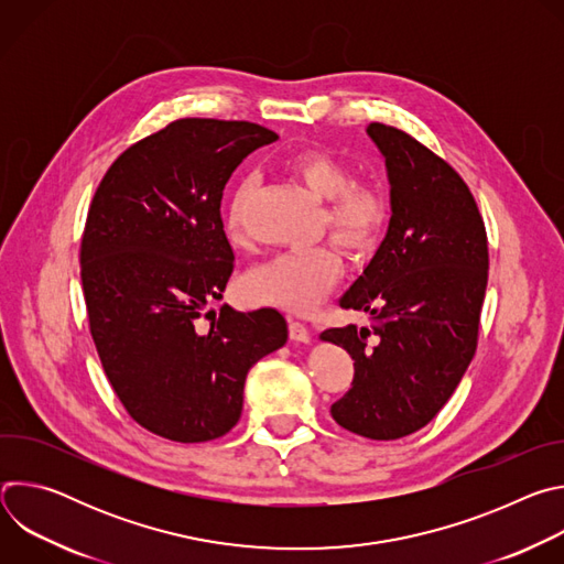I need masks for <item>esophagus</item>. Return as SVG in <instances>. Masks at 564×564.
Wrapping results in <instances>:
<instances>
[{
    "instance_id": "34e87169",
    "label": "esophagus",
    "mask_w": 564,
    "mask_h": 564,
    "mask_svg": "<svg viewBox=\"0 0 564 564\" xmlns=\"http://www.w3.org/2000/svg\"><path fill=\"white\" fill-rule=\"evenodd\" d=\"M288 333H290V339H292V341H301V344H307V341H310V330L301 324V321L288 318Z\"/></svg>"
}]
</instances>
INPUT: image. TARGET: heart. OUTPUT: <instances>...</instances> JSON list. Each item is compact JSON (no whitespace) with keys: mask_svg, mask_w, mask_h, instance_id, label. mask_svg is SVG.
<instances>
[{"mask_svg":"<svg viewBox=\"0 0 564 564\" xmlns=\"http://www.w3.org/2000/svg\"><path fill=\"white\" fill-rule=\"evenodd\" d=\"M283 170L316 200H326L318 229L328 231L348 261L361 263L379 250L392 216V200L381 183L355 181L346 160L321 147L290 153L283 160ZM254 198L257 178H240L223 216L225 238L231 248L250 246L248 216ZM341 272L344 265L337 250L318 246L281 254L252 268L240 281V294L254 305L305 314L333 292Z\"/></svg>","mask_w":564,"mask_h":564,"instance_id":"1","label":"heart"}]
</instances>
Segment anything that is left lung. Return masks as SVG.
<instances>
[{
    "label": "left lung",
    "mask_w": 564,
    "mask_h": 564,
    "mask_svg": "<svg viewBox=\"0 0 564 564\" xmlns=\"http://www.w3.org/2000/svg\"><path fill=\"white\" fill-rule=\"evenodd\" d=\"M386 158L392 216L344 310L370 328H330L321 339L355 359L350 390L330 413L368 440H399L426 426L464 377L479 333L489 240L462 176L406 131L370 122Z\"/></svg>",
    "instance_id": "1"
}]
</instances>
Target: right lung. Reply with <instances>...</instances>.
I'll use <instances>...</instances> for the list:
<instances>
[{
	"label": "right lung",
	"instance_id": "add662e5",
	"mask_svg": "<svg viewBox=\"0 0 564 564\" xmlns=\"http://www.w3.org/2000/svg\"><path fill=\"white\" fill-rule=\"evenodd\" d=\"M279 135L246 120L183 118L124 149L100 181L79 246L89 330L124 411L153 435L229 433L248 370L288 339L270 307L223 305L234 270L220 198L231 172Z\"/></svg>",
	"mask_w": 564,
	"mask_h": 564
}]
</instances>
